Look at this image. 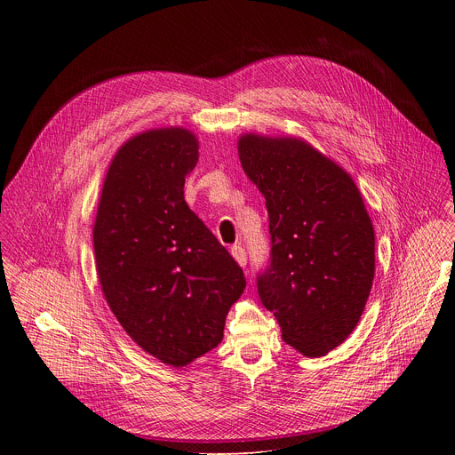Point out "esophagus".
<instances>
[{
  "mask_svg": "<svg viewBox=\"0 0 455 455\" xmlns=\"http://www.w3.org/2000/svg\"><path fill=\"white\" fill-rule=\"evenodd\" d=\"M230 252H232L234 259H235V261H237V264H240L242 267H245V266H247V252H245V249H243V247H242L240 243H235V245H232Z\"/></svg>",
  "mask_w": 455,
  "mask_h": 455,
  "instance_id": "obj_1",
  "label": "esophagus"
}]
</instances>
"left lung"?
I'll list each match as a JSON object with an SVG mask.
<instances>
[{
	"instance_id": "1",
	"label": "left lung",
	"mask_w": 455,
	"mask_h": 455,
	"mask_svg": "<svg viewBox=\"0 0 455 455\" xmlns=\"http://www.w3.org/2000/svg\"><path fill=\"white\" fill-rule=\"evenodd\" d=\"M237 153L269 213V266L256 280L261 304L285 343L321 357L350 336L372 288L374 228L360 189L297 138L243 134Z\"/></svg>"
}]
</instances>
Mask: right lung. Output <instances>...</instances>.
<instances>
[{"mask_svg": "<svg viewBox=\"0 0 455 455\" xmlns=\"http://www.w3.org/2000/svg\"><path fill=\"white\" fill-rule=\"evenodd\" d=\"M199 141L180 127L117 149L93 223V252L112 314L143 350L184 367L218 347L245 276L184 201Z\"/></svg>", "mask_w": 455, "mask_h": 455, "instance_id": "1", "label": "right lung"}]
</instances>
